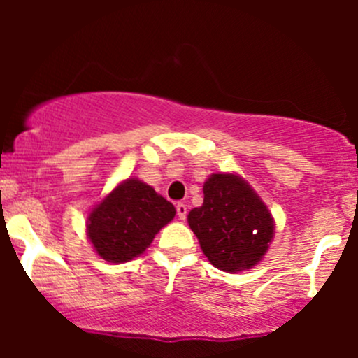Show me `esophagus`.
I'll return each mask as SVG.
<instances>
[{
	"label": "esophagus",
	"instance_id": "obj_1",
	"mask_svg": "<svg viewBox=\"0 0 358 358\" xmlns=\"http://www.w3.org/2000/svg\"><path fill=\"white\" fill-rule=\"evenodd\" d=\"M176 215H178L180 220H185L187 218V204L178 202V204H176Z\"/></svg>",
	"mask_w": 358,
	"mask_h": 358
}]
</instances>
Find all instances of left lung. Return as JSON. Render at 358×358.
<instances>
[{"mask_svg":"<svg viewBox=\"0 0 358 358\" xmlns=\"http://www.w3.org/2000/svg\"><path fill=\"white\" fill-rule=\"evenodd\" d=\"M189 225L206 258L223 272L255 266L273 237L266 206L241 176L220 173L204 183V202L189 213Z\"/></svg>","mask_w":358,"mask_h":358,"instance_id":"obj_1","label":"left lung"}]
</instances>
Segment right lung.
Masks as SVG:
<instances>
[{
  "instance_id": "right-lung-1",
  "label": "right lung",
  "mask_w": 358,
  "mask_h": 358,
  "mask_svg": "<svg viewBox=\"0 0 358 358\" xmlns=\"http://www.w3.org/2000/svg\"><path fill=\"white\" fill-rule=\"evenodd\" d=\"M175 213L152 187L128 178L90 213L88 237L103 259L124 263L142 255Z\"/></svg>"
}]
</instances>
